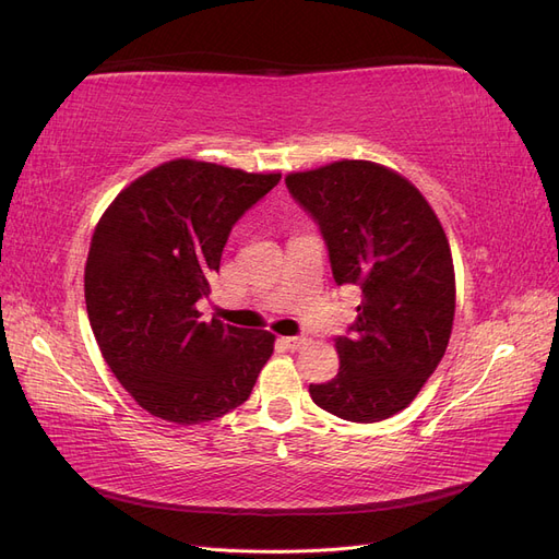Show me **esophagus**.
I'll return each instance as SVG.
<instances>
[{"mask_svg":"<svg viewBox=\"0 0 559 559\" xmlns=\"http://www.w3.org/2000/svg\"><path fill=\"white\" fill-rule=\"evenodd\" d=\"M282 341H284V345L289 347V349H300V347L308 345V337L306 335H286V337H282Z\"/></svg>","mask_w":559,"mask_h":559,"instance_id":"obj_1","label":"esophagus"}]
</instances>
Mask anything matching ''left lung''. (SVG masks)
<instances>
[{
  "instance_id": "8db88e82",
  "label": "left lung",
  "mask_w": 559,
  "mask_h": 559,
  "mask_svg": "<svg viewBox=\"0 0 559 559\" xmlns=\"http://www.w3.org/2000/svg\"><path fill=\"white\" fill-rule=\"evenodd\" d=\"M319 226L337 286L361 306L335 337L341 370L310 384L312 401L347 421H380L408 405L441 364L454 319V267L441 222L415 186L368 160L286 177Z\"/></svg>"
}]
</instances>
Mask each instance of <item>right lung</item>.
<instances>
[{
    "mask_svg": "<svg viewBox=\"0 0 559 559\" xmlns=\"http://www.w3.org/2000/svg\"><path fill=\"white\" fill-rule=\"evenodd\" d=\"M280 183L198 160L163 163L116 195L86 261L95 341L128 394L154 417L200 425L242 405L275 335L195 310L210 296L233 226Z\"/></svg>",
    "mask_w": 559,
    "mask_h": 559,
    "instance_id": "obj_1",
    "label": "right lung"
}]
</instances>
